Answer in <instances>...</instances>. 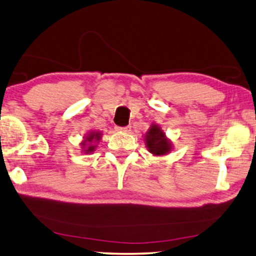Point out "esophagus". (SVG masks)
Wrapping results in <instances>:
<instances>
[{
    "label": "esophagus",
    "instance_id": "34e87169",
    "mask_svg": "<svg viewBox=\"0 0 256 256\" xmlns=\"http://www.w3.org/2000/svg\"><path fill=\"white\" fill-rule=\"evenodd\" d=\"M116 131L118 132H122V133H130V131H131V128L130 126H116Z\"/></svg>",
    "mask_w": 256,
    "mask_h": 256
}]
</instances>
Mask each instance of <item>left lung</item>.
<instances>
[{
  "instance_id": "obj_1",
  "label": "left lung",
  "mask_w": 256,
  "mask_h": 256,
  "mask_svg": "<svg viewBox=\"0 0 256 256\" xmlns=\"http://www.w3.org/2000/svg\"><path fill=\"white\" fill-rule=\"evenodd\" d=\"M144 142L149 152L157 157L166 156L172 150L170 140L158 124H151L148 132L144 134Z\"/></svg>"
}]
</instances>
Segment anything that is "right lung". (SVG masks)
Returning a JSON list of instances; mask_svg holds the SVG:
<instances>
[{"label": "right lung", "instance_id": "add662e5", "mask_svg": "<svg viewBox=\"0 0 256 256\" xmlns=\"http://www.w3.org/2000/svg\"><path fill=\"white\" fill-rule=\"evenodd\" d=\"M100 131H90L84 136V140L81 141V151L84 154H92L97 148V144L102 140Z\"/></svg>", "mask_w": 256, "mask_h": 256}]
</instances>
